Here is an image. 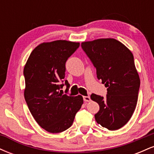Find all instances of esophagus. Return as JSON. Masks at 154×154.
<instances>
[{
	"label": "esophagus",
	"mask_w": 154,
	"mask_h": 154,
	"mask_svg": "<svg viewBox=\"0 0 154 154\" xmlns=\"http://www.w3.org/2000/svg\"><path fill=\"white\" fill-rule=\"evenodd\" d=\"M83 100L85 102H89L91 101V98L90 96H83Z\"/></svg>",
	"instance_id": "1"
}]
</instances>
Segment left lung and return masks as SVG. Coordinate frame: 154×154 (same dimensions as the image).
<instances>
[{"instance_id": "1", "label": "left lung", "mask_w": 154, "mask_h": 154, "mask_svg": "<svg viewBox=\"0 0 154 154\" xmlns=\"http://www.w3.org/2000/svg\"><path fill=\"white\" fill-rule=\"evenodd\" d=\"M96 68L97 77L107 88L106 98L93 93L100 110L97 123L109 130L122 128L133 114L140 84L132 52L114 38H100L81 43Z\"/></svg>"}]
</instances>
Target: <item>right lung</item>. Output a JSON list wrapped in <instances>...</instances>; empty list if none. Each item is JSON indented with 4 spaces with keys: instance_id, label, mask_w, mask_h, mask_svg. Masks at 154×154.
Here are the masks:
<instances>
[{
    "instance_id": "add662e5",
    "label": "right lung",
    "mask_w": 154,
    "mask_h": 154,
    "mask_svg": "<svg viewBox=\"0 0 154 154\" xmlns=\"http://www.w3.org/2000/svg\"><path fill=\"white\" fill-rule=\"evenodd\" d=\"M79 43L64 40L40 43L32 51L24 68V98L37 123L46 131L58 133L72 126L83 103L82 95L63 94L66 60ZM66 91L69 88L67 80Z\"/></svg>"
}]
</instances>
